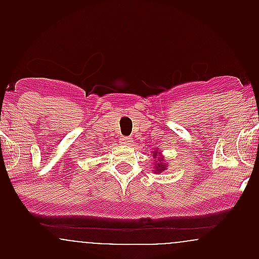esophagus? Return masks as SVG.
<instances>
[{
	"mask_svg": "<svg viewBox=\"0 0 259 259\" xmlns=\"http://www.w3.org/2000/svg\"><path fill=\"white\" fill-rule=\"evenodd\" d=\"M120 142L125 145H130L133 143V140H132V138H129V137H121L120 138Z\"/></svg>",
	"mask_w": 259,
	"mask_h": 259,
	"instance_id": "1",
	"label": "esophagus"
}]
</instances>
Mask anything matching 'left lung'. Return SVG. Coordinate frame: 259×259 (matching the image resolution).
<instances>
[{"label": "left lung", "instance_id": "left-lung-1", "mask_svg": "<svg viewBox=\"0 0 259 259\" xmlns=\"http://www.w3.org/2000/svg\"><path fill=\"white\" fill-rule=\"evenodd\" d=\"M158 150V149H156ZM153 151L154 156V168H155V173L160 174L161 171L166 170L168 166H166V161L163 160V156H160V151Z\"/></svg>", "mask_w": 259, "mask_h": 259}]
</instances>
